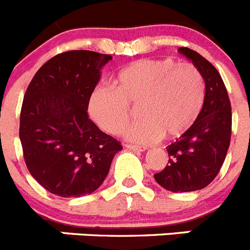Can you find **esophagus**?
I'll use <instances>...</instances> for the list:
<instances>
[{
	"label": "esophagus",
	"mask_w": 250,
	"mask_h": 250,
	"mask_svg": "<svg viewBox=\"0 0 250 250\" xmlns=\"http://www.w3.org/2000/svg\"><path fill=\"white\" fill-rule=\"evenodd\" d=\"M125 147L129 150H135V151H146L147 150L146 146H138V145H130V144H125Z\"/></svg>",
	"instance_id": "obj_1"
}]
</instances>
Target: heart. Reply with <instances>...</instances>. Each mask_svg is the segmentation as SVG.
<instances>
[{
  "instance_id": "heart-1",
  "label": "heart",
  "mask_w": 250,
  "mask_h": 250,
  "mask_svg": "<svg viewBox=\"0 0 250 250\" xmlns=\"http://www.w3.org/2000/svg\"><path fill=\"white\" fill-rule=\"evenodd\" d=\"M115 89L99 85L89 99V115L101 130L118 135L138 106L140 120L130 125L124 136L149 144L164 135L176 139L193 126L205 104V81L191 63L175 60L144 59L119 71Z\"/></svg>"
}]
</instances>
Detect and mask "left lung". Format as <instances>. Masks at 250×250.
<instances>
[{
  "instance_id": "obj_1",
  "label": "left lung",
  "mask_w": 250,
  "mask_h": 250,
  "mask_svg": "<svg viewBox=\"0 0 250 250\" xmlns=\"http://www.w3.org/2000/svg\"><path fill=\"white\" fill-rule=\"evenodd\" d=\"M178 52L204 77V109L193 126L167 146V165L154 178L167 190L187 193L205 188L219 173L230 144L231 106L218 70L196 51L180 47Z\"/></svg>"
}]
</instances>
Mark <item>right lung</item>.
Wrapping results in <instances>:
<instances>
[{
	"instance_id": "obj_1",
	"label": "right lung",
	"mask_w": 250,
	"mask_h": 250,
	"mask_svg": "<svg viewBox=\"0 0 250 250\" xmlns=\"http://www.w3.org/2000/svg\"><path fill=\"white\" fill-rule=\"evenodd\" d=\"M110 55L75 50L40 67L26 90L20 140L28 171L62 198L94 193L123 146L89 119L91 92Z\"/></svg>"
}]
</instances>
